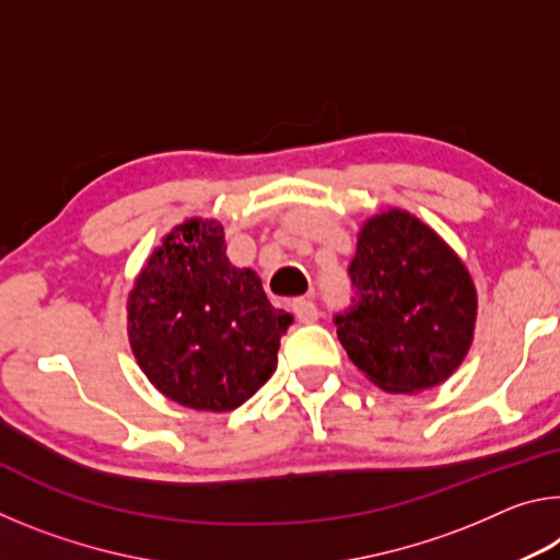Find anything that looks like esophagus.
Wrapping results in <instances>:
<instances>
[{"mask_svg":"<svg viewBox=\"0 0 560 560\" xmlns=\"http://www.w3.org/2000/svg\"><path fill=\"white\" fill-rule=\"evenodd\" d=\"M291 306H293V314H296L301 324H314V320H318V316H320V311L316 308V303L311 299H296L291 303Z\"/></svg>","mask_w":560,"mask_h":560,"instance_id":"esophagus-1","label":"esophagus"}]
</instances>
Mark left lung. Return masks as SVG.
Returning a JSON list of instances; mask_svg holds the SVG:
<instances>
[{"label":"left lung","mask_w":560,"mask_h":560,"mask_svg":"<svg viewBox=\"0 0 560 560\" xmlns=\"http://www.w3.org/2000/svg\"><path fill=\"white\" fill-rule=\"evenodd\" d=\"M348 277L353 296L334 324L375 385L420 393L457 371L471 346L477 291L430 226L400 210L368 220Z\"/></svg>","instance_id":"obj_1"}]
</instances>
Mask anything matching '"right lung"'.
<instances>
[{
	"mask_svg": "<svg viewBox=\"0 0 560 560\" xmlns=\"http://www.w3.org/2000/svg\"><path fill=\"white\" fill-rule=\"evenodd\" d=\"M222 224L189 220L167 234L128 301L138 365L160 393L192 410L226 412L277 368L293 324L273 308L252 269H234Z\"/></svg>",
	"mask_w": 560,
	"mask_h": 560,
	"instance_id": "1",
	"label": "right lung"
}]
</instances>
